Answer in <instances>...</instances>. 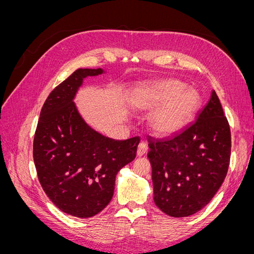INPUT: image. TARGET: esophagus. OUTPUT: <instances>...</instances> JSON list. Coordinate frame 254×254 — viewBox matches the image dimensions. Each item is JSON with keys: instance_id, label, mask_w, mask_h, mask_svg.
Here are the masks:
<instances>
[{"instance_id": "esophagus-1", "label": "esophagus", "mask_w": 254, "mask_h": 254, "mask_svg": "<svg viewBox=\"0 0 254 254\" xmlns=\"http://www.w3.org/2000/svg\"><path fill=\"white\" fill-rule=\"evenodd\" d=\"M147 149H148V147H147V144L144 143V142H141V143L139 144V146H137V149H136V156H137V157H142V156H144L145 153L147 152Z\"/></svg>"}]
</instances>
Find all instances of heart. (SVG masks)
I'll return each instance as SVG.
<instances>
[{
    "mask_svg": "<svg viewBox=\"0 0 254 254\" xmlns=\"http://www.w3.org/2000/svg\"><path fill=\"white\" fill-rule=\"evenodd\" d=\"M186 87V83L177 79L145 84L133 92L131 105L141 111L157 108L150 119L153 132L160 136H170L186 127L200 107L199 92Z\"/></svg>",
    "mask_w": 254,
    "mask_h": 254,
    "instance_id": "1",
    "label": "heart"
}]
</instances>
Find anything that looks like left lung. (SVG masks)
I'll return each instance as SVG.
<instances>
[{"label":"left lung","mask_w":254,"mask_h":254,"mask_svg":"<svg viewBox=\"0 0 254 254\" xmlns=\"http://www.w3.org/2000/svg\"><path fill=\"white\" fill-rule=\"evenodd\" d=\"M153 200L172 217H187L209 203L224 182L231 132L214 90L197 121L171 140L148 139Z\"/></svg>","instance_id":"left-lung-1"}]
</instances>
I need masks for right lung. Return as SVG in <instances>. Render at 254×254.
<instances>
[{"label":"right lung","instance_id":"add662e5","mask_svg":"<svg viewBox=\"0 0 254 254\" xmlns=\"http://www.w3.org/2000/svg\"><path fill=\"white\" fill-rule=\"evenodd\" d=\"M104 68H78L45 101L34 139V162L45 194L59 210L89 218L111 201L121 168L134 160L140 137L105 136L81 117L74 99Z\"/></svg>","mask_w":254,"mask_h":254}]
</instances>
